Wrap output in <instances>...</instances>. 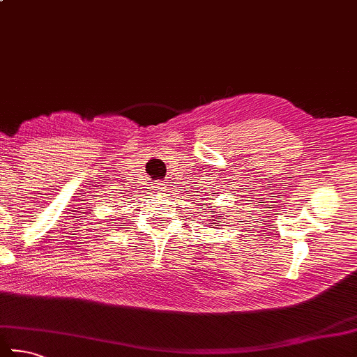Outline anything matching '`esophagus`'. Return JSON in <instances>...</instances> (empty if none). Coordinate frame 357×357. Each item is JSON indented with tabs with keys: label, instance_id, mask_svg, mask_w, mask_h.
I'll list each match as a JSON object with an SVG mask.
<instances>
[{
	"label": "esophagus",
	"instance_id": "esophagus-1",
	"mask_svg": "<svg viewBox=\"0 0 357 357\" xmlns=\"http://www.w3.org/2000/svg\"><path fill=\"white\" fill-rule=\"evenodd\" d=\"M162 187H164V184H159V183L156 184V189H162Z\"/></svg>",
	"mask_w": 357,
	"mask_h": 357
}]
</instances>
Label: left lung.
Here are the masks:
<instances>
[{"instance_id":"1","label":"left lung","mask_w":357,"mask_h":357,"mask_svg":"<svg viewBox=\"0 0 357 357\" xmlns=\"http://www.w3.org/2000/svg\"><path fill=\"white\" fill-rule=\"evenodd\" d=\"M212 217H213V218H215V215H212ZM212 222H213V223H215V226H218V223H220V222H217V220H212ZM207 225H212V223H207Z\"/></svg>"}]
</instances>
